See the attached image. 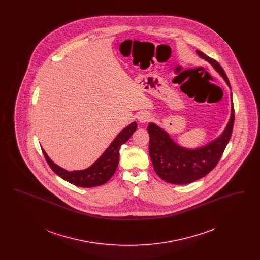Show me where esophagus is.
<instances>
[{
    "label": "esophagus",
    "mask_w": 260,
    "mask_h": 260,
    "mask_svg": "<svg viewBox=\"0 0 260 260\" xmlns=\"http://www.w3.org/2000/svg\"><path fill=\"white\" fill-rule=\"evenodd\" d=\"M138 121L140 123H147L150 121L151 119V115L149 113H145V112H141L138 114V117H137Z\"/></svg>",
    "instance_id": "1"
}]
</instances>
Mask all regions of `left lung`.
I'll use <instances>...</instances> for the list:
<instances>
[{
    "instance_id": "left-lung-1",
    "label": "left lung",
    "mask_w": 260,
    "mask_h": 260,
    "mask_svg": "<svg viewBox=\"0 0 260 260\" xmlns=\"http://www.w3.org/2000/svg\"><path fill=\"white\" fill-rule=\"evenodd\" d=\"M197 53L213 65L230 87V82L222 66L204 52L197 50ZM234 121L235 111L232 103L230 121L222 136L209 145L195 150L181 148L159 126L149 124V154L155 172L162 180L173 184H188L204 177L216 167L221 159L232 136Z\"/></svg>"
}]
</instances>
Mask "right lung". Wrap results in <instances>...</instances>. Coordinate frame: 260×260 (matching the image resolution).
<instances>
[{
    "label": "right lung",
    "mask_w": 260,
    "mask_h": 260,
    "mask_svg": "<svg viewBox=\"0 0 260 260\" xmlns=\"http://www.w3.org/2000/svg\"><path fill=\"white\" fill-rule=\"evenodd\" d=\"M136 128L137 124L135 122L126 126L119 134V136L115 138L111 145L106 149V151L103 153V155L99 160L91 167L83 171L68 172L51 161L47 153L44 151V149H42V151L50 169L67 182L85 188L102 185L106 183L116 172L120 158L119 150L121 148L122 144L125 143L129 139V137L133 136Z\"/></svg>",
    "instance_id": "add662e5"
}]
</instances>
